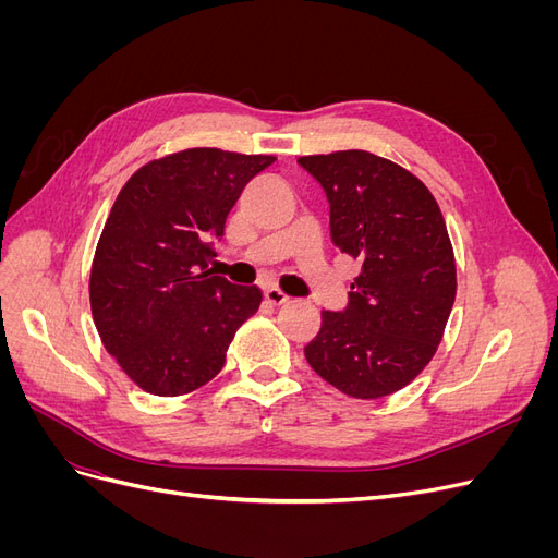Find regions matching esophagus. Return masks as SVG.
I'll return each mask as SVG.
<instances>
[{"label":"esophagus","mask_w":558,"mask_h":558,"mask_svg":"<svg viewBox=\"0 0 558 558\" xmlns=\"http://www.w3.org/2000/svg\"><path fill=\"white\" fill-rule=\"evenodd\" d=\"M265 300L269 302V305H275V307H279V305H283V302H289V295H286L283 291H279V289H265Z\"/></svg>","instance_id":"obj_1"}]
</instances>
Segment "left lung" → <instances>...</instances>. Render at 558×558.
<instances>
[{
	"mask_svg": "<svg viewBox=\"0 0 558 558\" xmlns=\"http://www.w3.org/2000/svg\"><path fill=\"white\" fill-rule=\"evenodd\" d=\"M298 162L324 185L335 246L363 265L347 310L320 312L307 363L351 398L391 396L430 363L453 307L442 211L424 181L369 150Z\"/></svg>",
	"mask_w": 558,
	"mask_h": 558,
	"instance_id": "obj_1",
	"label": "left lung"
}]
</instances>
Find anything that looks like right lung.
Instances as JSON below:
<instances>
[{
    "label": "right lung",
    "mask_w": 558,
    "mask_h": 558,
    "mask_svg": "<svg viewBox=\"0 0 558 558\" xmlns=\"http://www.w3.org/2000/svg\"><path fill=\"white\" fill-rule=\"evenodd\" d=\"M275 160L185 148L146 162L118 193L90 267V310L105 349L146 393L211 381L258 312V286H234L207 263L246 183Z\"/></svg>",
    "instance_id": "right-lung-1"
}]
</instances>
